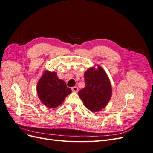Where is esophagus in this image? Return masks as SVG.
<instances>
[{
    "instance_id": "34e87169",
    "label": "esophagus",
    "mask_w": 153,
    "mask_h": 153,
    "mask_svg": "<svg viewBox=\"0 0 153 153\" xmlns=\"http://www.w3.org/2000/svg\"><path fill=\"white\" fill-rule=\"evenodd\" d=\"M71 90H72L73 92H77L78 90V88L76 86L73 87H71Z\"/></svg>"
}]
</instances>
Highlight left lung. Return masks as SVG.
Returning <instances> with one entry per match:
<instances>
[{"mask_svg":"<svg viewBox=\"0 0 153 153\" xmlns=\"http://www.w3.org/2000/svg\"><path fill=\"white\" fill-rule=\"evenodd\" d=\"M85 86L78 94L86 107L92 112H98L107 105L112 95L108 77L102 68H89L84 74Z\"/></svg>","mask_w":153,"mask_h":153,"instance_id":"obj_1","label":"left lung"}]
</instances>
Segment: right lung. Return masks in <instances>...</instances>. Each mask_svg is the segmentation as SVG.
<instances>
[{"label": "right lung", "mask_w": 153, "mask_h": 153, "mask_svg": "<svg viewBox=\"0 0 153 153\" xmlns=\"http://www.w3.org/2000/svg\"><path fill=\"white\" fill-rule=\"evenodd\" d=\"M39 99L48 108H56L62 103L66 97L71 92L66 82L60 80L55 72L45 71L37 85Z\"/></svg>", "instance_id": "right-lung-1"}]
</instances>
